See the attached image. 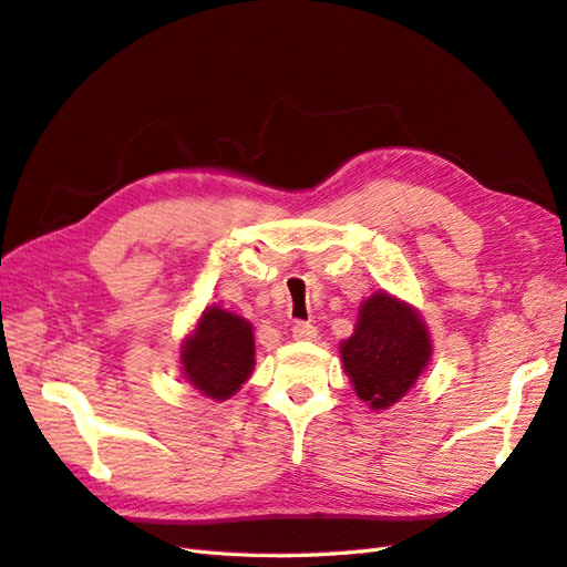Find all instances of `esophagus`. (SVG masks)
Segmentation results:
<instances>
[{
  "label": "esophagus",
  "instance_id": "1",
  "mask_svg": "<svg viewBox=\"0 0 567 567\" xmlns=\"http://www.w3.org/2000/svg\"><path fill=\"white\" fill-rule=\"evenodd\" d=\"M292 338L299 340V342H309V340H316V338H318V330H316V326H311V323L297 321V323L292 326Z\"/></svg>",
  "mask_w": 567,
  "mask_h": 567
}]
</instances>
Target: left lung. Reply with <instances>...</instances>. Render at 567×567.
Masks as SVG:
<instances>
[{
  "mask_svg": "<svg viewBox=\"0 0 567 567\" xmlns=\"http://www.w3.org/2000/svg\"><path fill=\"white\" fill-rule=\"evenodd\" d=\"M433 342L412 303L379 289L361 301L354 332L340 342L344 373L371 410H390L422 379Z\"/></svg>",
  "mask_w": 567,
  "mask_h": 567,
  "instance_id": "left-lung-1",
  "label": "left lung"
}]
</instances>
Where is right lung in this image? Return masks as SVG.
Returning a JSON list of instances; mask_svg holds the SVG:
<instances>
[{"label": "right lung", "mask_w": 567, "mask_h": 567, "mask_svg": "<svg viewBox=\"0 0 567 567\" xmlns=\"http://www.w3.org/2000/svg\"><path fill=\"white\" fill-rule=\"evenodd\" d=\"M179 364L186 383L203 398L229 400L256 367L254 326L244 316L210 303L182 340Z\"/></svg>", "instance_id": "add662e5"}]
</instances>
